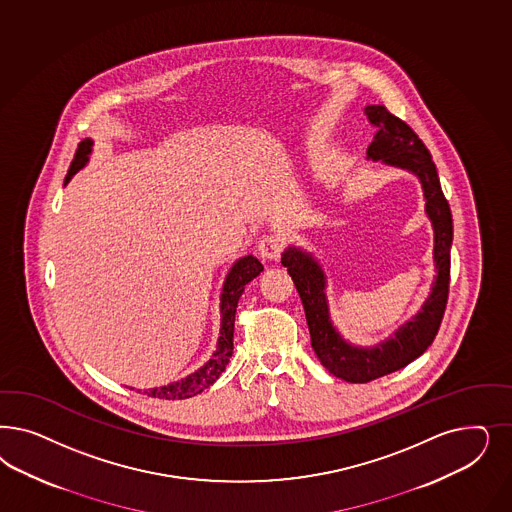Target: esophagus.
<instances>
[{"instance_id": "1", "label": "esophagus", "mask_w": 512, "mask_h": 512, "mask_svg": "<svg viewBox=\"0 0 512 512\" xmlns=\"http://www.w3.org/2000/svg\"><path fill=\"white\" fill-rule=\"evenodd\" d=\"M282 250H284V239L277 233H267L258 245V252L264 260H279Z\"/></svg>"}]
</instances>
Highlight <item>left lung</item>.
Here are the masks:
<instances>
[{"mask_svg": "<svg viewBox=\"0 0 512 512\" xmlns=\"http://www.w3.org/2000/svg\"><path fill=\"white\" fill-rule=\"evenodd\" d=\"M365 115L371 126L377 128L371 145L367 147V156L371 160H382L384 164L405 167L416 173L422 182L426 211L435 230L433 256L437 264V279L422 311L397 331L394 339L375 348H354L347 345L331 326L322 269L311 256L297 248H288L282 254L281 264L296 284L297 294L305 309L311 331V347L333 377L347 382L379 379L424 354L441 328L450 286L452 213L441 190L431 154L413 128L392 115L384 105H367Z\"/></svg>", "mask_w": 512, "mask_h": 512, "instance_id": "1", "label": "left lung"}]
</instances>
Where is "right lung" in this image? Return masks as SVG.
I'll return each instance as SVG.
<instances>
[{
  "label": "right lung",
  "instance_id": "1",
  "mask_svg": "<svg viewBox=\"0 0 512 512\" xmlns=\"http://www.w3.org/2000/svg\"><path fill=\"white\" fill-rule=\"evenodd\" d=\"M90 152H92V141L84 139L75 150L73 162L67 169L66 182L81 167H84V164L88 162ZM262 271H264V265L260 264L254 256H245L243 260H239L231 267L230 275L224 284V292H222V305H220L222 328H220L218 347H216L213 358L186 379L179 380L175 384H167L162 388L145 390L147 396L158 397V399H186V397L196 396L203 390H207L224 373L226 365L230 363L231 354H233V330H235V313H237L239 297L245 292L248 282L252 281L254 277H258Z\"/></svg>",
  "mask_w": 512,
  "mask_h": 512
}]
</instances>
